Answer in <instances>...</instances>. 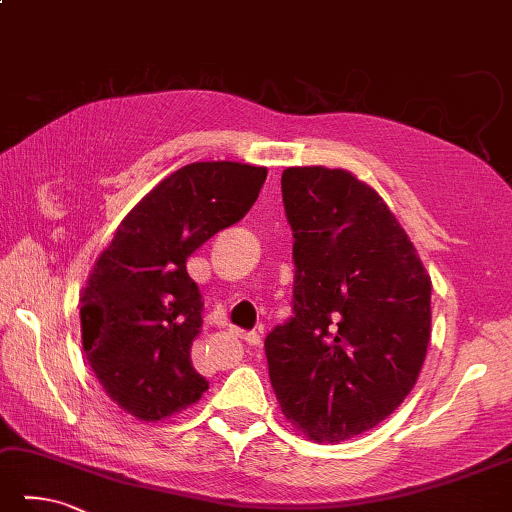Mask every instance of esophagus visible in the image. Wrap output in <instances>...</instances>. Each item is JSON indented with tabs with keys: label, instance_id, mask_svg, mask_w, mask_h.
I'll return each instance as SVG.
<instances>
[{
	"label": "esophagus",
	"instance_id": "esophagus-1",
	"mask_svg": "<svg viewBox=\"0 0 512 512\" xmlns=\"http://www.w3.org/2000/svg\"><path fill=\"white\" fill-rule=\"evenodd\" d=\"M243 339H245L249 345H260V334H258V332H245Z\"/></svg>",
	"mask_w": 512,
	"mask_h": 512
}]
</instances>
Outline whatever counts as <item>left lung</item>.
<instances>
[{"label": "left lung", "mask_w": 512, "mask_h": 512, "mask_svg": "<svg viewBox=\"0 0 512 512\" xmlns=\"http://www.w3.org/2000/svg\"><path fill=\"white\" fill-rule=\"evenodd\" d=\"M294 316L265 339L285 419L318 443L374 428L408 397L430 343L432 281L406 229L345 169L287 167Z\"/></svg>", "instance_id": "left-lung-1"}]
</instances>
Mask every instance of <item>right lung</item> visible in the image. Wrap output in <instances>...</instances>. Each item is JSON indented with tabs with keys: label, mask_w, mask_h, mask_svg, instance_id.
Returning <instances> with one entry per match:
<instances>
[{
	"label": "right lung",
	"mask_w": 512,
	"mask_h": 512,
	"mask_svg": "<svg viewBox=\"0 0 512 512\" xmlns=\"http://www.w3.org/2000/svg\"><path fill=\"white\" fill-rule=\"evenodd\" d=\"M267 167L191 162L160 180L118 225L80 294L82 347L104 392L140 421L185 410L209 388L191 363L202 325L187 258L238 223Z\"/></svg>",
	"instance_id": "right-lung-1"
}]
</instances>
